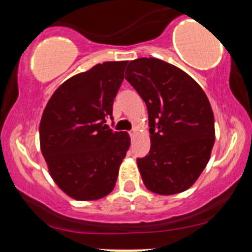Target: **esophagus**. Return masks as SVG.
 Returning <instances> with one entry per match:
<instances>
[{
	"mask_svg": "<svg viewBox=\"0 0 252 252\" xmlns=\"http://www.w3.org/2000/svg\"><path fill=\"white\" fill-rule=\"evenodd\" d=\"M129 135H130V137L134 138L136 136V130H131V131H129Z\"/></svg>",
	"mask_w": 252,
	"mask_h": 252,
	"instance_id": "obj_1",
	"label": "esophagus"
}]
</instances>
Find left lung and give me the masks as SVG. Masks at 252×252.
<instances>
[{"label": "left lung", "mask_w": 252, "mask_h": 252, "mask_svg": "<svg viewBox=\"0 0 252 252\" xmlns=\"http://www.w3.org/2000/svg\"><path fill=\"white\" fill-rule=\"evenodd\" d=\"M126 79L148 109L150 150L137 158L144 186L161 195L185 192L205 169L215 144L209 98L186 72L156 58L130 62Z\"/></svg>", "instance_id": "8db88e82"}]
</instances>
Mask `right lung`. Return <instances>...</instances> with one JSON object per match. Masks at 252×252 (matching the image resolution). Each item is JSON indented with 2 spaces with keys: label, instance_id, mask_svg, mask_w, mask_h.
<instances>
[{
  "label": "right lung",
  "instance_id": "1",
  "mask_svg": "<svg viewBox=\"0 0 252 252\" xmlns=\"http://www.w3.org/2000/svg\"><path fill=\"white\" fill-rule=\"evenodd\" d=\"M126 63H97L68 78L43 110L40 149L53 181L72 199L98 200L116 185L130 136L109 129L105 118L112 116Z\"/></svg>",
  "mask_w": 252,
  "mask_h": 252
}]
</instances>
